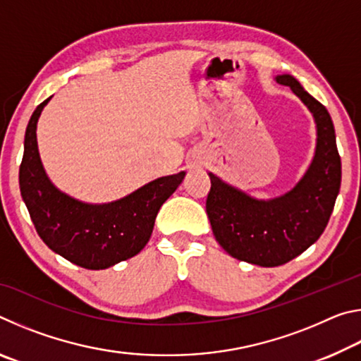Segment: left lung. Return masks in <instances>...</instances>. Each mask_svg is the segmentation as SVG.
Instances as JSON below:
<instances>
[{
    "label": "left lung",
    "mask_w": 361,
    "mask_h": 361,
    "mask_svg": "<svg viewBox=\"0 0 361 361\" xmlns=\"http://www.w3.org/2000/svg\"><path fill=\"white\" fill-rule=\"evenodd\" d=\"M276 81L288 85L314 116L317 143L309 169L288 192L267 200L255 199L209 173L212 188L207 195V215L216 242L232 258L261 267L282 266L319 240L341 188L331 116L296 78L279 75Z\"/></svg>",
    "instance_id": "1"
}]
</instances>
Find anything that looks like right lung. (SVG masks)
<instances>
[{
  "instance_id": "right-lung-1",
  "label": "right lung",
  "mask_w": 361,
  "mask_h": 361,
  "mask_svg": "<svg viewBox=\"0 0 361 361\" xmlns=\"http://www.w3.org/2000/svg\"><path fill=\"white\" fill-rule=\"evenodd\" d=\"M51 100L30 118L23 143L19 185L36 232L42 242L84 269L111 267L138 255L148 243L157 212L181 185L186 172L149 181L109 204H85L60 191L42 167L36 124Z\"/></svg>"
}]
</instances>
